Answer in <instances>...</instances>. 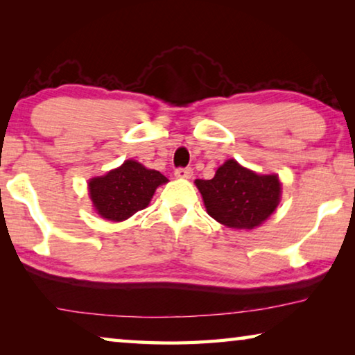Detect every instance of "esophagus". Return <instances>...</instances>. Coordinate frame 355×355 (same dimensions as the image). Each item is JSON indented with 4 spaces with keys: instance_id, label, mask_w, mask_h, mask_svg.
<instances>
[{
    "instance_id": "1",
    "label": "esophagus",
    "mask_w": 355,
    "mask_h": 355,
    "mask_svg": "<svg viewBox=\"0 0 355 355\" xmlns=\"http://www.w3.org/2000/svg\"><path fill=\"white\" fill-rule=\"evenodd\" d=\"M177 178H191L192 177V169L191 167H178L175 171Z\"/></svg>"
}]
</instances>
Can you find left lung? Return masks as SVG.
Listing matches in <instances>:
<instances>
[{
	"label": "left lung",
	"mask_w": 355,
	"mask_h": 355,
	"mask_svg": "<svg viewBox=\"0 0 355 355\" xmlns=\"http://www.w3.org/2000/svg\"><path fill=\"white\" fill-rule=\"evenodd\" d=\"M208 214L230 228H255L275 208L282 194L279 177L258 175L235 159H227L211 180H196Z\"/></svg>",
	"instance_id": "left-lung-1"
}]
</instances>
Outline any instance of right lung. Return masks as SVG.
I'll return each instance as SVG.
<instances>
[{"mask_svg":"<svg viewBox=\"0 0 355 355\" xmlns=\"http://www.w3.org/2000/svg\"><path fill=\"white\" fill-rule=\"evenodd\" d=\"M167 182L169 180L161 172L127 159L106 175L89 180V196L101 218L122 222L146 208L156 188Z\"/></svg>","mask_w":355,"mask_h":355,"instance_id":"obj_1","label":"right lung"}]
</instances>
